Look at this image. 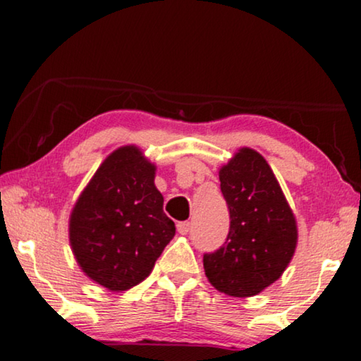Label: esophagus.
<instances>
[{"instance_id": "1", "label": "esophagus", "mask_w": 361, "mask_h": 361, "mask_svg": "<svg viewBox=\"0 0 361 361\" xmlns=\"http://www.w3.org/2000/svg\"><path fill=\"white\" fill-rule=\"evenodd\" d=\"M177 231H179L180 235H187L190 231V221H179L177 224Z\"/></svg>"}]
</instances>
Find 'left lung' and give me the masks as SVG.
<instances>
[{
	"label": "left lung",
	"instance_id": "left-lung-1",
	"mask_svg": "<svg viewBox=\"0 0 361 361\" xmlns=\"http://www.w3.org/2000/svg\"><path fill=\"white\" fill-rule=\"evenodd\" d=\"M230 210L220 250L204 255L210 284L233 298L259 294L281 278L298 245V224L263 156L241 147L219 172Z\"/></svg>",
	"mask_w": 361,
	"mask_h": 361
}]
</instances>
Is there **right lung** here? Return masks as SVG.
<instances>
[{"label":"right lung","instance_id":"add662e5","mask_svg":"<svg viewBox=\"0 0 361 361\" xmlns=\"http://www.w3.org/2000/svg\"><path fill=\"white\" fill-rule=\"evenodd\" d=\"M156 166L140 147L113 151L73 205L68 240L78 266L108 290H128L145 281L176 225L162 210Z\"/></svg>","mask_w":361,"mask_h":361}]
</instances>
